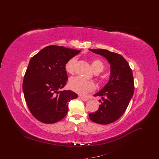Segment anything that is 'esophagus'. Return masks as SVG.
<instances>
[{
	"mask_svg": "<svg viewBox=\"0 0 159 159\" xmlns=\"http://www.w3.org/2000/svg\"><path fill=\"white\" fill-rule=\"evenodd\" d=\"M80 99H81L82 101H84V102H86V101L88 100V99L87 98L84 97V96H80Z\"/></svg>",
	"mask_w": 159,
	"mask_h": 159,
	"instance_id": "34e87169",
	"label": "esophagus"
}]
</instances>
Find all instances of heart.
Segmentation results:
<instances>
[{"label":"heart","mask_w":159,"mask_h":159,"mask_svg":"<svg viewBox=\"0 0 159 159\" xmlns=\"http://www.w3.org/2000/svg\"><path fill=\"white\" fill-rule=\"evenodd\" d=\"M77 58L75 57L70 59L66 64V70L70 74H73L75 70ZM91 67L95 73H100L104 69L103 62L98 60L94 59L91 61ZM69 88L80 95H85L90 91H93L95 89V84L91 81L84 80L80 77H74L70 78L68 82Z\"/></svg>","instance_id":"b5f03b06"}]
</instances>
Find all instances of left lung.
I'll use <instances>...</instances> for the list:
<instances>
[{"instance_id":"1","label":"left lung","mask_w":159,"mask_h":159,"mask_svg":"<svg viewBox=\"0 0 159 159\" xmlns=\"http://www.w3.org/2000/svg\"><path fill=\"white\" fill-rule=\"evenodd\" d=\"M102 56L110 64L108 82L94 96H99L101 104L97 111L89 114L94 123L107 125L113 123L125 111L134 93L132 70L128 62L120 54L103 49H89Z\"/></svg>"}]
</instances>
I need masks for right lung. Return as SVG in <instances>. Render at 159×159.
<instances>
[{"instance_id": "obj_1", "label": "right lung", "mask_w": 159, "mask_h": 159, "mask_svg": "<svg viewBox=\"0 0 159 159\" xmlns=\"http://www.w3.org/2000/svg\"><path fill=\"white\" fill-rule=\"evenodd\" d=\"M80 51L48 46L30 59L22 89L27 106L38 121L47 124L60 121L68 113V103L78 97L71 90H59L68 81L66 63Z\"/></svg>"}]
</instances>
